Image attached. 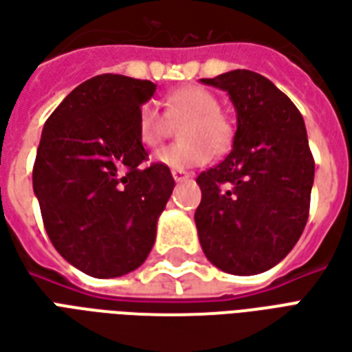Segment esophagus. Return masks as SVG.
Listing matches in <instances>:
<instances>
[{
  "label": "esophagus",
  "mask_w": 352,
  "mask_h": 352,
  "mask_svg": "<svg viewBox=\"0 0 352 352\" xmlns=\"http://www.w3.org/2000/svg\"><path fill=\"white\" fill-rule=\"evenodd\" d=\"M171 175H173V179H175L177 183H181V181H186V179L190 177V173H188V171H184V169H173V171H171Z\"/></svg>",
  "instance_id": "obj_1"
}]
</instances>
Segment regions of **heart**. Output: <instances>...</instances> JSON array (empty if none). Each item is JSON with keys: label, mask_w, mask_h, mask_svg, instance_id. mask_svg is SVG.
I'll return each instance as SVG.
<instances>
[{"label": "heart", "mask_w": 352, "mask_h": 352, "mask_svg": "<svg viewBox=\"0 0 352 352\" xmlns=\"http://www.w3.org/2000/svg\"><path fill=\"white\" fill-rule=\"evenodd\" d=\"M183 141L156 151L154 160L171 169L204 166L214 153H224L234 141V122L221 111V101L201 87H183L171 92L164 113L151 103L139 113V138L146 146L160 145L173 124H181Z\"/></svg>", "instance_id": "b5f03b06"}]
</instances>
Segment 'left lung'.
Segmentation results:
<instances>
[{
    "label": "left lung",
    "mask_w": 352,
    "mask_h": 352,
    "mask_svg": "<svg viewBox=\"0 0 352 352\" xmlns=\"http://www.w3.org/2000/svg\"><path fill=\"white\" fill-rule=\"evenodd\" d=\"M201 82L228 92L237 130L228 156L196 179L199 243L222 272L256 275L292 251L309 217L315 160L305 124L258 73L236 69Z\"/></svg>",
    "instance_id": "left-lung-1"
}]
</instances>
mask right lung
Here are the masks:
<instances>
[{
    "instance_id": "obj_1",
    "label": "right lung",
    "mask_w": 352,
    "mask_h": 352,
    "mask_svg": "<svg viewBox=\"0 0 352 352\" xmlns=\"http://www.w3.org/2000/svg\"><path fill=\"white\" fill-rule=\"evenodd\" d=\"M156 85L124 75L85 80L47 118L34 192L50 241L98 279L138 270L173 192L168 166L151 164L139 138L141 105Z\"/></svg>"
}]
</instances>
